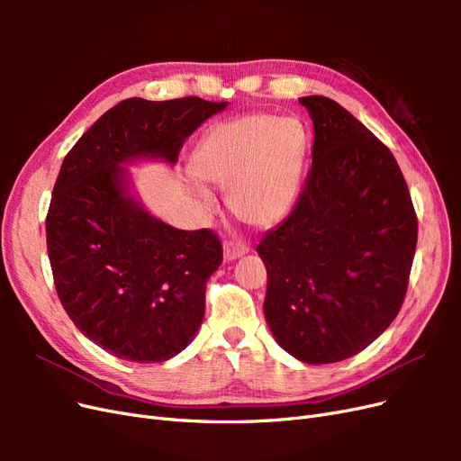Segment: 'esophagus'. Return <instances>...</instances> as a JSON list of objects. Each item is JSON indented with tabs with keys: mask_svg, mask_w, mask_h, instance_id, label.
Listing matches in <instances>:
<instances>
[{
	"mask_svg": "<svg viewBox=\"0 0 461 461\" xmlns=\"http://www.w3.org/2000/svg\"><path fill=\"white\" fill-rule=\"evenodd\" d=\"M249 252V246L239 240H229L222 246V256H225V261H234Z\"/></svg>",
	"mask_w": 461,
	"mask_h": 461,
	"instance_id": "esophagus-1",
	"label": "esophagus"
}]
</instances>
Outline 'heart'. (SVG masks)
<instances>
[{"mask_svg": "<svg viewBox=\"0 0 461 461\" xmlns=\"http://www.w3.org/2000/svg\"><path fill=\"white\" fill-rule=\"evenodd\" d=\"M308 132L292 117L269 113L219 122L194 149L192 173L202 183L229 190L230 213L252 227L286 217L302 185ZM203 205L213 198L196 188Z\"/></svg>", "mask_w": 461, "mask_h": 461, "instance_id": "b5f03b06", "label": "heart"}]
</instances>
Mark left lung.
I'll return each instance as SVG.
<instances>
[{"label":"left lung","mask_w":461,"mask_h":461,"mask_svg":"<svg viewBox=\"0 0 461 461\" xmlns=\"http://www.w3.org/2000/svg\"><path fill=\"white\" fill-rule=\"evenodd\" d=\"M300 104L313 121L312 171L292 213L263 234V313L278 346L303 364H334L398 315L417 246L410 190L390 149L325 95Z\"/></svg>","instance_id":"8db88e82"}]
</instances>
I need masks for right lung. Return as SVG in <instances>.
I'll return each instance as SVG.
<instances>
[{
    "label": "right lung",
    "mask_w": 461,
    "mask_h": 461,
    "mask_svg": "<svg viewBox=\"0 0 461 461\" xmlns=\"http://www.w3.org/2000/svg\"><path fill=\"white\" fill-rule=\"evenodd\" d=\"M229 102L129 97L63 159L46 217L53 283L77 329L136 364L167 361L194 340L205 283L222 261L217 234L178 230L131 192L124 165H175L186 138Z\"/></svg>",
    "instance_id": "right-lung-1"
}]
</instances>
